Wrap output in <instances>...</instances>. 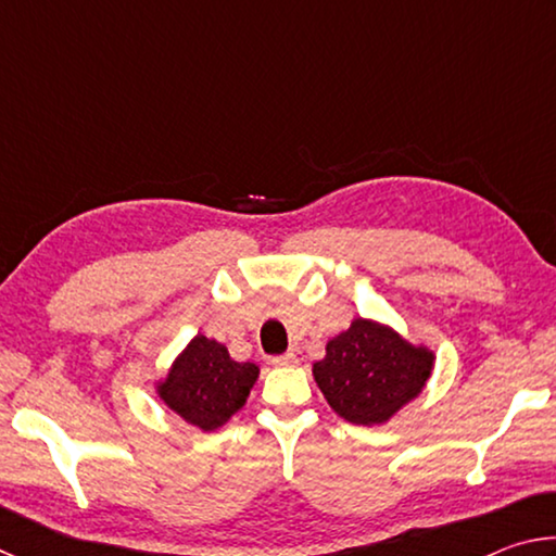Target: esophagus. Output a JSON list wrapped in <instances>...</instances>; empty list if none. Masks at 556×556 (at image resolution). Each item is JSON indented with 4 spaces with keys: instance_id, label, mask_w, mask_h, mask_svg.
Masks as SVG:
<instances>
[{
    "instance_id": "obj_1",
    "label": "esophagus",
    "mask_w": 556,
    "mask_h": 556,
    "mask_svg": "<svg viewBox=\"0 0 556 556\" xmlns=\"http://www.w3.org/2000/svg\"><path fill=\"white\" fill-rule=\"evenodd\" d=\"M271 365H277V368H294V365H299V357H296V353L275 355L271 357Z\"/></svg>"
}]
</instances>
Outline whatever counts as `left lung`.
Listing matches in <instances>:
<instances>
[{"label":"left lung","instance_id":"left-lung-1","mask_svg":"<svg viewBox=\"0 0 556 556\" xmlns=\"http://www.w3.org/2000/svg\"><path fill=\"white\" fill-rule=\"evenodd\" d=\"M434 363L429 345L412 343L390 324L355 316L345 331L326 343V355L312 372L338 417L380 427L419 397Z\"/></svg>","mask_w":556,"mask_h":556}]
</instances>
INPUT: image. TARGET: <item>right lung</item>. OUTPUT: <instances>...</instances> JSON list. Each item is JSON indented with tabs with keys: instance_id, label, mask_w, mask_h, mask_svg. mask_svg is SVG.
<instances>
[{
	"instance_id": "add662e5",
	"label": "right lung",
	"mask_w": 556,
	"mask_h": 556,
	"mask_svg": "<svg viewBox=\"0 0 556 556\" xmlns=\"http://www.w3.org/2000/svg\"><path fill=\"white\" fill-rule=\"evenodd\" d=\"M257 378L260 365L232 361L228 348L199 333L154 382V392L186 425L215 431L244 407Z\"/></svg>"
}]
</instances>
